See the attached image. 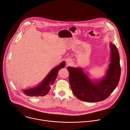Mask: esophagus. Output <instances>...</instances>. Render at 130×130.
I'll return each instance as SVG.
<instances>
[{
  "label": "esophagus",
  "instance_id": "esophagus-1",
  "mask_svg": "<svg viewBox=\"0 0 130 130\" xmlns=\"http://www.w3.org/2000/svg\"><path fill=\"white\" fill-rule=\"evenodd\" d=\"M71 62H72V61H71V59H67L66 60V63H67V65H70L71 64Z\"/></svg>",
  "mask_w": 130,
  "mask_h": 130
}]
</instances>
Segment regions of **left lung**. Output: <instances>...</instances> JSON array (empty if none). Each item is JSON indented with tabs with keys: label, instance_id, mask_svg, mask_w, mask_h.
<instances>
[{
	"label": "left lung",
	"instance_id": "8db88e82",
	"mask_svg": "<svg viewBox=\"0 0 130 130\" xmlns=\"http://www.w3.org/2000/svg\"><path fill=\"white\" fill-rule=\"evenodd\" d=\"M110 63L105 75L92 80L80 67H68L69 82L73 94L78 99L98 102L106 99L117 87L121 76L120 56L117 47L111 42Z\"/></svg>",
	"mask_w": 130,
	"mask_h": 130
}]
</instances>
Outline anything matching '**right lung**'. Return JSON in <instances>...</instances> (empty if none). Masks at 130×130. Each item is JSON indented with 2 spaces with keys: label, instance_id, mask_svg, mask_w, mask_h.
<instances>
[{
  "label": "right lung",
  "instance_id": "right-lung-1",
  "mask_svg": "<svg viewBox=\"0 0 130 130\" xmlns=\"http://www.w3.org/2000/svg\"><path fill=\"white\" fill-rule=\"evenodd\" d=\"M65 61H63L59 65L54 67L47 74L45 78L36 87L24 90L23 93L28 96H43L48 93L55 80L58 71L65 66Z\"/></svg>",
  "mask_w": 130,
  "mask_h": 130
}]
</instances>
